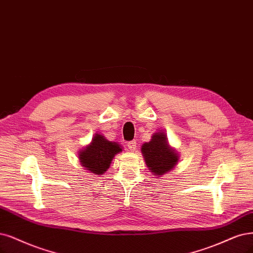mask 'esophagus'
Segmentation results:
<instances>
[{
  "instance_id": "esophagus-1",
  "label": "esophagus",
  "mask_w": 253,
  "mask_h": 253,
  "mask_svg": "<svg viewBox=\"0 0 253 253\" xmlns=\"http://www.w3.org/2000/svg\"><path fill=\"white\" fill-rule=\"evenodd\" d=\"M127 146H128V148L130 149V150L134 151L135 149H136V141H130V142H128Z\"/></svg>"
}]
</instances>
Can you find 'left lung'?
I'll use <instances>...</instances> for the list:
<instances>
[{
	"label": "left lung",
	"mask_w": 253,
	"mask_h": 253,
	"mask_svg": "<svg viewBox=\"0 0 253 253\" xmlns=\"http://www.w3.org/2000/svg\"><path fill=\"white\" fill-rule=\"evenodd\" d=\"M146 164L155 176H162L172 170L178 161V155L168 145L166 135L158 132L149 143L142 146Z\"/></svg>",
	"instance_id": "obj_1"
}]
</instances>
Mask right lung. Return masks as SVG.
<instances>
[{
	"instance_id": "right-lung-1",
	"label": "right lung",
	"mask_w": 253,
	"mask_h": 253,
	"mask_svg": "<svg viewBox=\"0 0 253 253\" xmlns=\"http://www.w3.org/2000/svg\"><path fill=\"white\" fill-rule=\"evenodd\" d=\"M121 151L119 144L109 142L103 135L96 134L90 145L80 152L79 160L86 170L100 175L108 169L112 158Z\"/></svg>"
}]
</instances>
